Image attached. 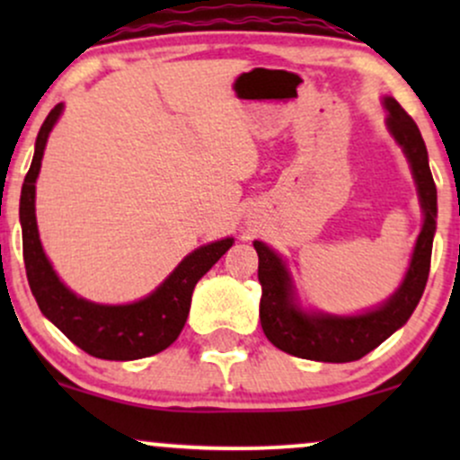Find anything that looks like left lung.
I'll return each instance as SVG.
<instances>
[{"mask_svg":"<svg viewBox=\"0 0 460 460\" xmlns=\"http://www.w3.org/2000/svg\"><path fill=\"white\" fill-rule=\"evenodd\" d=\"M385 108L389 112V129L413 168L417 192L424 209V226L417 237L409 272L398 292L383 307L350 318L322 314L307 315L294 305L292 285L283 261L263 242H252L260 257L257 279L261 283V329L268 340L288 355L324 363L357 361L398 331L411 318L424 294L430 272L432 235L437 229V188L432 181L424 138L415 120L392 97L385 99Z\"/></svg>","mask_w":460,"mask_h":460,"instance_id":"obj_1","label":"left lung"}]
</instances>
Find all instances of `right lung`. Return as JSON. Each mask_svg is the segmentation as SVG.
<instances>
[{"mask_svg": "<svg viewBox=\"0 0 460 460\" xmlns=\"http://www.w3.org/2000/svg\"><path fill=\"white\" fill-rule=\"evenodd\" d=\"M62 112L58 103L36 136L34 160L21 188V229H23V261L28 272L31 294L45 318H49L73 344L88 355L108 361H134L166 350L177 340L186 324L192 303L194 285L229 251L234 240L212 242L200 246L175 268V272L164 281L151 296L131 305H94L77 298L56 277L54 268L47 261L39 240L34 216L36 177L47 145V136Z\"/></svg>", "mask_w": 460, "mask_h": 460, "instance_id": "obj_1", "label": "right lung"}]
</instances>
